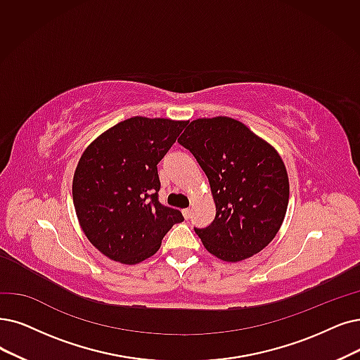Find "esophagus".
Masks as SVG:
<instances>
[{
	"label": "esophagus",
	"instance_id": "obj_1",
	"mask_svg": "<svg viewBox=\"0 0 360 360\" xmlns=\"http://www.w3.org/2000/svg\"><path fill=\"white\" fill-rule=\"evenodd\" d=\"M181 212H183V217H184L186 220H188V219L191 217V214H192V210H191V208H184V210H183Z\"/></svg>",
	"mask_w": 360,
	"mask_h": 360
}]
</instances>
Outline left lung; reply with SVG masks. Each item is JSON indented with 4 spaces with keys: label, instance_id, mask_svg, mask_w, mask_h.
<instances>
[{
    "label": "left lung",
    "instance_id": "left-lung-1",
    "mask_svg": "<svg viewBox=\"0 0 360 360\" xmlns=\"http://www.w3.org/2000/svg\"><path fill=\"white\" fill-rule=\"evenodd\" d=\"M179 143L208 177L215 219L195 229L208 252L238 263L264 250L279 232L290 181L278 150L238 120L199 118Z\"/></svg>",
    "mask_w": 360,
    "mask_h": 360
}]
</instances>
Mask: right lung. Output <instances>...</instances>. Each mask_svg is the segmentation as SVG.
I'll use <instances>...</instances> for the list:
<instances>
[{"instance_id":"obj_1","label":"right lung","mask_w":360,"mask_h":360,"mask_svg":"<svg viewBox=\"0 0 360 360\" xmlns=\"http://www.w3.org/2000/svg\"><path fill=\"white\" fill-rule=\"evenodd\" d=\"M188 121L133 117L110 127L81 155L72 198L79 226L113 262L137 264L184 219L158 200L160 162Z\"/></svg>"}]
</instances>
